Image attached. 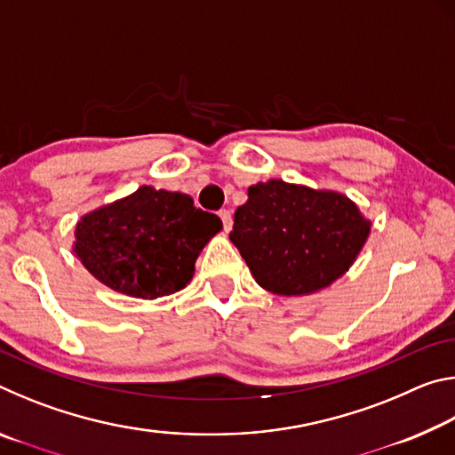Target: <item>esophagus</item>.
Listing matches in <instances>:
<instances>
[{"instance_id": "1", "label": "esophagus", "mask_w": 455, "mask_h": 455, "mask_svg": "<svg viewBox=\"0 0 455 455\" xmlns=\"http://www.w3.org/2000/svg\"><path fill=\"white\" fill-rule=\"evenodd\" d=\"M219 217L222 220V227H225V233H228L233 228V214H230V211H220Z\"/></svg>"}]
</instances>
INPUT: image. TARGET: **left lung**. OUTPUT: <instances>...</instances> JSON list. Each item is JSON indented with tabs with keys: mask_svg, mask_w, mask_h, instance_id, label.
<instances>
[{
	"mask_svg": "<svg viewBox=\"0 0 455 455\" xmlns=\"http://www.w3.org/2000/svg\"><path fill=\"white\" fill-rule=\"evenodd\" d=\"M369 230L371 220L341 192L273 179L249 188L228 236L260 287L301 297L347 273Z\"/></svg>",
	"mask_w": 455,
	"mask_h": 455,
	"instance_id": "1",
	"label": "left lung"
}]
</instances>
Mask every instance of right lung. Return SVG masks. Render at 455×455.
<instances>
[{
    "instance_id": "add662e5",
    "label": "right lung",
    "mask_w": 455,
    "mask_h": 455,
    "mask_svg": "<svg viewBox=\"0 0 455 455\" xmlns=\"http://www.w3.org/2000/svg\"><path fill=\"white\" fill-rule=\"evenodd\" d=\"M220 228L217 214L196 209L188 195L140 187L84 214L74 252L112 291L158 299L187 287L200 251Z\"/></svg>"
}]
</instances>
